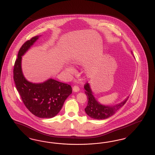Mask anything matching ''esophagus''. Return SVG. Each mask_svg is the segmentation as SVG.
<instances>
[{"instance_id": "esophagus-1", "label": "esophagus", "mask_w": 155, "mask_h": 155, "mask_svg": "<svg viewBox=\"0 0 155 155\" xmlns=\"http://www.w3.org/2000/svg\"><path fill=\"white\" fill-rule=\"evenodd\" d=\"M73 90L74 91V92H77L78 91H80V88L78 86L74 85L73 87Z\"/></svg>"}]
</instances>
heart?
<instances>
[{"mask_svg":"<svg viewBox=\"0 0 155 155\" xmlns=\"http://www.w3.org/2000/svg\"><path fill=\"white\" fill-rule=\"evenodd\" d=\"M66 71L70 74H74L75 73V70L74 68L70 65H68L66 68Z\"/></svg>","mask_w":155,"mask_h":155,"instance_id":"obj_1","label":"heart"}]
</instances>
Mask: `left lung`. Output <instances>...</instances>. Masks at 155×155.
Wrapping results in <instances>:
<instances>
[{
    "instance_id": "left-lung-1",
    "label": "left lung",
    "mask_w": 155,
    "mask_h": 155,
    "mask_svg": "<svg viewBox=\"0 0 155 155\" xmlns=\"http://www.w3.org/2000/svg\"><path fill=\"white\" fill-rule=\"evenodd\" d=\"M86 95L87 98V105L85 108V112L90 117L97 120H104L113 116L118 110L124 105L129 97L124 101L114 106H105L97 101L93 95L91 86L88 83L84 85Z\"/></svg>"
}]
</instances>
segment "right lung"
Wrapping results in <instances>:
<instances>
[{
  "mask_svg": "<svg viewBox=\"0 0 155 155\" xmlns=\"http://www.w3.org/2000/svg\"><path fill=\"white\" fill-rule=\"evenodd\" d=\"M32 37L25 43L18 54L14 68V80L22 101L28 110L39 118H52L61 110L66 99L72 93L71 86L53 79L41 84L26 80L21 68V56L39 38Z\"/></svg>",
  "mask_w": 155,
  "mask_h": 155,
  "instance_id": "right-lung-1",
  "label": "right lung"
}]
</instances>
